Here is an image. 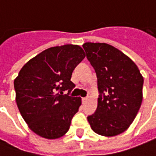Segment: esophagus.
<instances>
[{"label":"esophagus","mask_w":156,"mask_h":156,"mask_svg":"<svg viewBox=\"0 0 156 156\" xmlns=\"http://www.w3.org/2000/svg\"><path fill=\"white\" fill-rule=\"evenodd\" d=\"M87 100H88V97H84V98H82V101L83 102V103L87 101Z\"/></svg>","instance_id":"obj_1"}]
</instances>
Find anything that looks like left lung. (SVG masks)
<instances>
[{"instance_id": "8db88e82", "label": "left lung", "mask_w": 156, "mask_h": 156, "mask_svg": "<svg viewBox=\"0 0 156 156\" xmlns=\"http://www.w3.org/2000/svg\"><path fill=\"white\" fill-rule=\"evenodd\" d=\"M83 48L94 68L99 92L97 109L88 116L89 124L100 135H118L137 115L144 78L134 62L111 45L86 42Z\"/></svg>"}]
</instances>
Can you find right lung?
I'll list each match as a JSON object with an SVG mask.
<instances>
[{
	"label": "right lung",
	"instance_id": "obj_1",
	"mask_svg": "<svg viewBox=\"0 0 156 156\" xmlns=\"http://www.w3.org/2000/svg\"><path fill=\"white\" fill-rule=\"evenodd\" d=\"M85 56L78 45L53 47L29 60L19 72L14 80L16 105L28 127L39 136L58 139L69 129L82 104L80 97L68 95L75 87L72 73Z\"/></svg>",
	"mask_w": 156,
	"mask_h": 156
}]
</instances>
